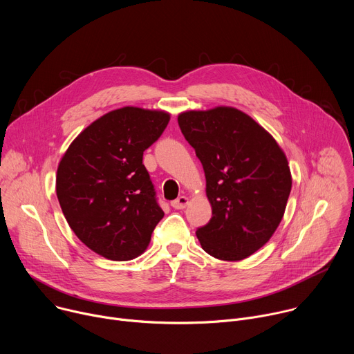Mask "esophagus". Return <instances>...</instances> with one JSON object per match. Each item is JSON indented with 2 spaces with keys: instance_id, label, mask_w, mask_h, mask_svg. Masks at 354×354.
<instances>
[{
  "instance_id": "1",
  "label": "esophagus",
  "mask_w": 354,
  "mask_h": 354,
  "mask_svg": "<svg viewBox=\"0 0 354 354\" xmlns=\"http://www.w3.org/2000/svg\"><path fill=\"white\" fill-rule=\"evenodd\" d=\"M187 205H189V198H187L186 196H180V197H178L176 200L171 201V206H172L175 210H182V209H185Z\"/></svg>"
}]
</instances>
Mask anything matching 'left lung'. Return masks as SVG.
<instances>
[{
	"mask_svg": "<svg viewBox=\"0 0 354 354\" xmlns=\"http://www.w3.org/2000/svg\"><path fill=\"white\" fill-rule=\"evenodd\" d=\"M206 175L213 217L196 231L209 255L242 261L279 227L291 190L287 158L276 140L246 113L228 106L178 116Z\"/></svg>",
	"mask_w": 354,
	"mask_h": 354,
	"instance_id": "1",
	"label": "left lung"
}]
</instances>
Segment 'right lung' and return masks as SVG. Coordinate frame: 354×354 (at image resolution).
<instances>
[{
  "mask_svg": "<svg viewBox=\"0 0 354 354\" xmlns=\"http://www.w3.org/2000/svg\"><path fill=\"white\" fill-rule=\"evenodd\" d=\"M169 119L167 112L134 106L112 111L81 131L63 156L59 203L74 234L97 255L137 258L164 217L142 154Z\"/></svg>",
  "mask_w": 354,
  "mask_h": 354,
  "instance_id": "add662e5",
  "label": "right lung"
}]
</instances>
